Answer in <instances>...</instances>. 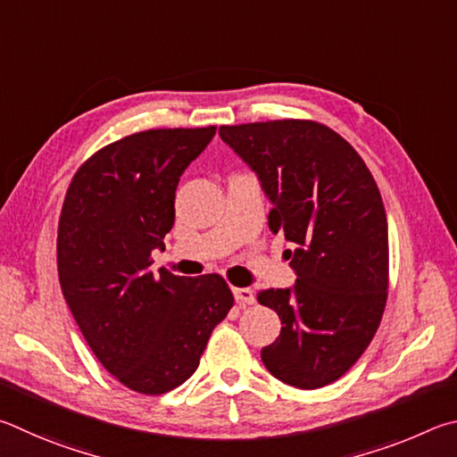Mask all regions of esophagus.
<instances>
[{"instance_id": "obj_1", "label": "esophagus", "mask_w": 457, "mask_h": 457, "mask_svg": "<svg viewBox=\"0 0 457 457\" xmlns=\"http://www.w3.org/2000/svg\"><path fill=\"white\" fill-rule=\"evenodd\" d=\"M233 295L237 303H241V305H253L254 303V293L249 289V287H235Z\"/></svg>"}]
</instances>
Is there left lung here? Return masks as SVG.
Returning a JSON list of instances; mask_svg holds the SVG:
<instances>
[{
  "instance_id": "obj_1",
  "label": "left lung",
  "mask_w": 457,
  "mask_h": 457,
  "mask_svg": "<svg viewBox=\"0 0 457 457\" xmlns=\"http://www.w3.org/2000/svg\"><path fill=\"white\" fill-rule=\"evenodd\" d=\"M220 138L257 172L297 281L257 295L281 319L262 347L270 375L319 389L355 365L381 323L389 285L387 216L370 168L337 132L313 120L220 126Z\"/></svg>"
}]
</instances>
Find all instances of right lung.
Returning a JSON list of instances; mask_svg holds the SVG:
<instances>
[{"mask_svg": "<svg viewBox=\"0 0 457 457\" xmlns=\"http://www.w3.org/2000/svg\"><path fill=\"white\" fill-rule=\"evenodd\" d=\"M216 132L160 128L116 140L79 166L58 227L62 293L98 361L128 389L160 395L196 371L235 297L220 275L150 270L174 224V192Z\"/></svg>", "mask_w": 457, "mask_h": 457, "instance_id": "obj_1", "label": "right lung"}]
</instances>
